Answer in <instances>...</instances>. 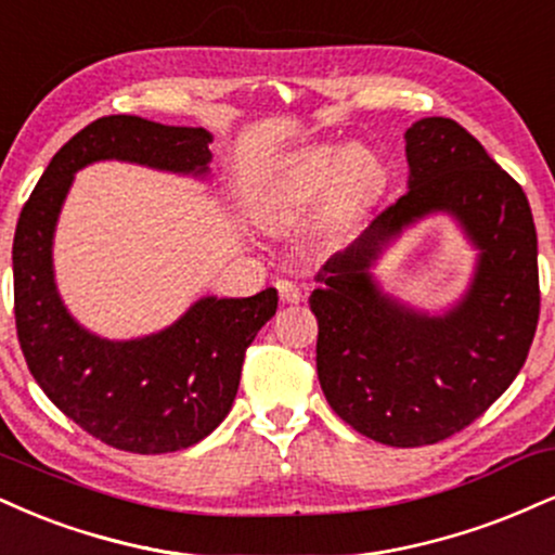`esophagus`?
Instances as JSON below:
<instances>
[{
    "label": "esophagus",
    "mask_w": 555,
    "mask_h": 555,
    "mask_svg": "<svg viewBox=\"0 0 555 555\" xmlns=\"http://www.w3.org/2000/svg\"><path fill=\"white\" fill-rule=\"evenodd\" d=\"M276 289H279V297H282L284 305H299L302 302V292H299L297 284L286 282V279H282V282H276Z\"/></svg>",
    "instance_id": "1"
}]
</instances>
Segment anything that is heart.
<instances>
[{
	"instance_id": "obj_1",
	"label": "heart",
	"mask_w": 555,
	"mask_h": 555,
	"mask_svg": "<svg viewBox=\"0 0 555 555\" xmlns=\"http://www.w3.org/2000/svg\"><path fill=\"white\" fill-rule=\"evenodd\" d=\"M383 178V163L370 146H307L250 198V219L282 235L325 204L331 222H346L375 196Z\"/></svg>"
}]
</instances>
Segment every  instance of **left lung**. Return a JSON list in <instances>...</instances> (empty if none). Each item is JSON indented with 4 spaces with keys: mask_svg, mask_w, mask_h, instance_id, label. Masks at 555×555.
<instances>
[{
    "mask_svg": "<svg viewBox=\"0 0 555 555\" xmlns=\"http://www.w3.org/2000/svg\"><path fill=\"white\" fill-rule=\"evenodd\" d=\"M409 191L325 260L310 295L318 379L331 409L390 447L442 442L476 422L522 370L540 315L538 235L525 191L457 121L405 131ZM434 212L477 250L469 289L447 311L387 296L371 266Z\"/></svg>",
    "mask_w": 555,
    "mask_h": 555,
    "instance_id": "1",
    "label": "left lung"
}]
</instances>
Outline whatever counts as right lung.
Returning a JSON list of instances; mask_svg holds the SVG:
<instances>
[{
    "label": "right lung",
    "instance_id": "obj_1",
    "mask_svg": "<svg viewBox=\"0 0 555 555\" xmlns=\"http://www.w3.org/2000/svg\"><path fill=\"white\" fill-rule=\"evenodd\" d=\"M211 133L105 116L53 155L23 206L12 245L15 323L30 375L64 416L116 450L163 455L202 442L237 396L243 359L273 318L276 289L202 297L168 328L111 341L79 325L53 276V235L77 170L103 159L209 178Z\"/></svg>",
    "mask_w": 555,
    "mask_h": 555
}]
</instances>
